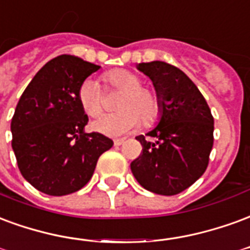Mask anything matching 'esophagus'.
Segmentation results:
<instances>
[{
	"instance_id": "1",
	"label": "esophagus",
	"mask_w": 250,
	"mask_h": 250,
	"mask_svg": "<svg viewBox=\"0 0 250 250\" xmlns=\"http://www.w3.org/2000/svg\"><path fill=\"white\" fill-rule=\"evenodd\" d=\"M124 143H125L124 138H117V140H114V146H120V145H123Z\"/></svg>"
}]
</instances>
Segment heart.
Wrapping results in <instances>:
<instances>
[{
    "instance_id": "b5f03b06",
    "label": "heart",
    "mask_w": 250,
    "mask_h": 250,
    "mask_svg": "<svg viewBox=\"0 0 250 250\" xmlns=\"http://www.w3.org/2000/svg\"><path fill=\"white\" fill-rule=\"evenodd\" d=\"M105 80L109 85L123 90L124 94L118 109L121 112L105 114L93 123V129L106 136L126 134L140 125L141 120L145 126L156 123L161 113V104L157 94L143 86L140 76L129 70L117 69L107 73ZM78 101L83 112L90 117H98L104 110L103 90L97 80L87 78L78 89Z\"/></svg>"
}]
</instances>
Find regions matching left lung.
Returning <instances> with one entry per match:
<instances>
[{
	"label": "left lung",
	"mask_w": 250,
	"mask_h": 250,
	"mask_svg": "<svg viewBox=\"0 0 250 250\" xmlns=\"http://www.w3.org/2000/svg\"><path fill=\"white\" fill-rule=\"evenodd\" d=\"M137 69L152 80L161 113L147 136L136 140L143 154L130 164L133 176L146 190L173 196L188 189L207 170L213 146V120L205 98L187 74L163 61L141 62Z\"/></svg>",
	"instance_id": "obj_1"
}]
</instances>
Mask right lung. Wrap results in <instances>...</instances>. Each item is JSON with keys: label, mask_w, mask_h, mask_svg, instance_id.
<instances>
[{"label": "right lung", "mask_w": 250, "mask_h": 250, "mask_svg": "<svg viewBox=\"0 0 250 250\" xmlns=\"http://www.w3.org/2000/svg\"><path fill=\"white\" fill-rule=\"evenodd\" d=\"M100 66L62 54L33 77L12 118L13 152L23 178L40 192L65 196L92 178L98 157L113 146L100 133H85L87 116L78 89Z\"/></svg>", "instance_id": "add662e5"}]
</instances>
